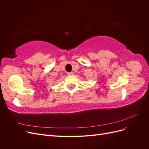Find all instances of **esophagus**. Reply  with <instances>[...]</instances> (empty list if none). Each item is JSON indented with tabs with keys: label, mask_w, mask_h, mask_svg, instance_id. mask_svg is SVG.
Listing matches in <instances>:
<instances>
[{
	"label": "esophagus",
	"mask_w": 149,
	"mask_h": 149,
	"mask_svg": "<svg viewBox=\"0 0 149 149\" xmlns=\"http://www.w3.org/2000/svg\"><path fill=\"white\" fill-rule=\"evenodd\" d=\"M67 74L68 76H72V75H73V72H68V73H67Z\"/></svg>",
	"instance_id": "obj_1"
}]
</instances>
